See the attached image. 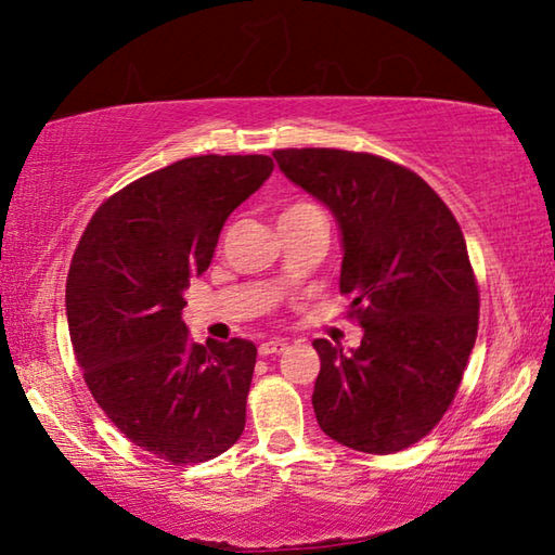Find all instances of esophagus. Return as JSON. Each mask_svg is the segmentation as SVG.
<instances>
[{"label": "esophagus", "mask_w": 555, "mask_h": 555, "mask_svg": "<svg viewBox=\"0 0 555 555\" xmlns=\"http://www.w3.org/2000/svg\"><path fill=\"white\" fill-rule=\"evenodd\" d=\"M284 347H286V340H279V337H276V340H267V343H261V345H259V354H261V357H267V354H276V352L284 350Z\"/></svg>", "instance_id": "esophagus-1"}]
</instances>
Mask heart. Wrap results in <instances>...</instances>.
Here are the masks:
<instances>
[{"instance_id":"1","label":"heart","mask_w":555,"mask_h":555,"mask_svg":"<svg viewBox=\"0 0 555 555\" xmlns=\"http://www.w3.org/2000/svg\"><path fill=\"white\" fill-rule=\"evenodd\" d=\"M308 212H321V210H318L313 203H291L288 208H284V212H281L279 220H291V218H298V215H308Z\"/></svg>"}]
</instances>
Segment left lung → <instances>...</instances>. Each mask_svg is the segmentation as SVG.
Returning <instances> with one entry per match:
<instances>
[{
	"mask_svg": "<svg viewBox=\"0 0 555 555\" xmlns=\"http://www.w3.org/2000/svg\"><path fill=\"white\" fill-rule=\"evenodd\" d=\"M291 183L340 228V291L364 331L345 352L313 340L318 426L389 455L430 434L453 401L477 337L480 294L460 224L424 178L372 154L279 149Z\"/></svg>",
	"mask_w": 555,
	"mask_h": 555,
	"instance_id": "obj_1",
	"label": "left lung"
}]
</instances>
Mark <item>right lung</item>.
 <instances>
[{
	"mask_svg": "<svg viewBox=\"0 0 555 555\" xmlns=\"http://www.w3.org/2000/svg\"><path fill=\"white\" fill-rule=\"evenodd\" d=\"M274 171L269 156H191L121 188L75 249L65 311L88 389L131 443L173 465L237 443L255 343L188 337L185 288L224 220Z\"/></svg>",
	"mask_w": 555,
	"mask_h": 555,
	"instance_id": "right-lung-1",
	"label": "right lung"
}]
</instances>
